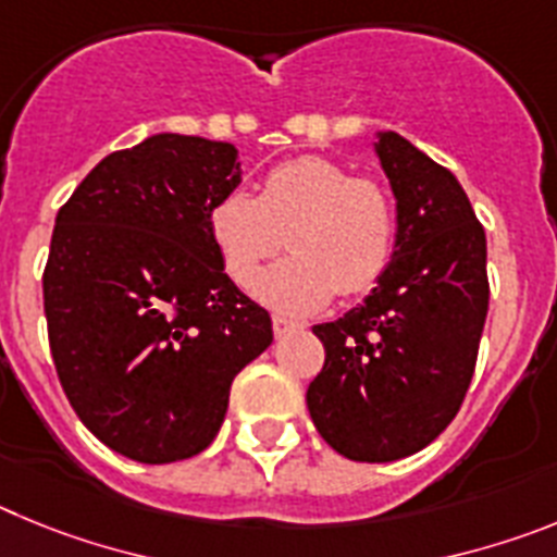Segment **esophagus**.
I'll use <instances>...</instances> for the list:
<instances>
[{
	"mask_svg": "<svg viewBox=\"0 0 557 557\" xmlns=\"http://www.w3.org/2000/svg\"><path fill=\"white\" fill-rule=\"evenodd\" d=\"M298 329H304V323L293 321V318H287V314H273V334H275V337H284V334L298 332Z\"/></svg>",
	"mask_w": 557,
	"mask_h": 557,
	"instance_id": "1",
	"label": "esophagus"
}]
</instances>
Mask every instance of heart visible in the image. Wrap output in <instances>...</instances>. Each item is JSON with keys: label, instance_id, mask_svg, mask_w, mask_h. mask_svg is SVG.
Segmentation results:
<instances>
[{"label": "heart", "instance_id": "b5f03b06", "mask_svg": "<svg viewBox=\"0 0 557 557\" xmlns=\"http://www.w3.org/2000/svg\"><path fill=\"white\" fill-rule=\"evenodd\" d=\"M211 239L236 287L250 289L261 264L288 236L290 252L256 285L270 307L314 312L332 295H366L382 282L396 248V206L373 178L321 156L284 161L256 198L231 191L209 214Z\"/></svg>", "mask_w": 557, "mask_h": 557}]
</instances>
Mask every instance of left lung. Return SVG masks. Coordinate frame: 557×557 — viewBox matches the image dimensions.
<instances>
[{
	"mask_svg": "<svg viewBox=\"0 0 557 557\" xmlns=\"http://www.w3.org/2000/svg\"><path fill=\"white\" fill-rule=\"evenodd\" d=\"M398 209L379 287L312 332L326 362L307 391L321 437L348 460L391 462L430 446L460 410L488 314L485 231L446 166L379 133Z\"/></svg>",
	"mask_w": 557,
	"mask_h": 557,
	"instance_id": "obj_1",
	"label": "left lung"
}]
</instances>
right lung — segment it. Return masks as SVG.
Returning <instances> with one entry per match:
<instances>
[{"instance_id": "obj_1", "label": "right lung", "mask_w": 557, "mask_h": 557, "mask_svg": "<svg viewBox=\"0 0 557 557\" xmlns=\"http://www.w3.org/2000/svg\"><path fill=\"white\" fill-rule=\"evenodd\" d=\"M236 184L234 145L159 133L102 159L58 211L49 351L77 418L131 460L203 451L234 376L273 343L268 309L211 239V209Z\"/></svg>"}]
</instances>
